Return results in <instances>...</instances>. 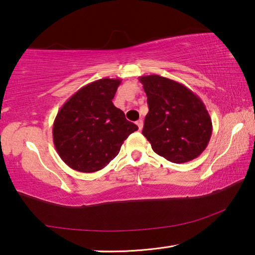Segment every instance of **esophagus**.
I'll use <instances>...</instances> for the list:
<instances>
[{"instance_id": "esophagus-1", "label": "esophagus", "mask_w": 255, "mask_h": 255, "mask_svg": "<svg viewBox=\"0 0 255 255\" xmlns=\"http://www.w3.org/2000/svg\"><path fill=\"white\" fill-rule=\"evenodd\" d=\"M136 125L138 126V129H139V130H141V129H143V126H144V123H143V120H138V122L136 123Z\"/></svg>"}]
</instances>
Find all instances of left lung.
Returning <instances> with one entry per match:
<instances>
[{"instance_id":"8db88e82","label":"left lung","mask_w":255,"mask_h":255,"mask_svg":"<svg viewBox=\"0 0 255 255\" xmlns=\"http://www.w3.org/2000/svg\"><path fill=\"white\" fill-rule=\"evenodd\" d=\"M147 96L143 135L172 163L197 158L208 145L213 124L201 99L179 82L152 74L139 77Z\"/></svg>"}]
</instances>
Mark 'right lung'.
I'll return each mask as SVG.
<instances>
[{
	"mask_svg": "<svg viewBox=\"0 0 255 255\" xmlns=\"http://www.w3.org/2000/svg\"><path fill=\"white\" fill-rule=\"evenodd\" d=\"M120 79L94 81L81 88L60 108L53 140L60 158L71 169L91 173L117 156L125 139L138 127L112 103Z\"/></svg>",
	"mask_w": 255,
	"mask_h": 255,
	"instance_id": "add662e5",
	"label": "right lung"
}]
</instances>
